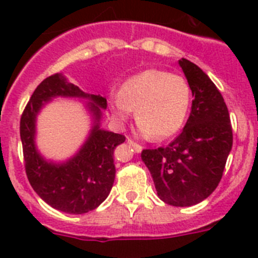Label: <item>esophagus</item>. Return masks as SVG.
Instances as JSON below:
<instances>
[{
  "mask_svg": "<svg viewBox=\"0 0 258 258\" xmlns=\"http://www.w3.org/2000/svg\"><path fill=\"white\" fill-rule=\"evenodd\" d=\"M126 142H127V145L133 147L134 151H136V152H141V151H142V147H141L140 145H137V143L133 142V141H132V140H129V138H127V140H126Z\"/></svg>",
  "mask_w": 258,
  "mask_h": 258,
  "instance_id": "34e87169",
  "label": "esophagus"
}]
</instances>
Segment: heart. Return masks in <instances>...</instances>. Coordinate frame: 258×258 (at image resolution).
<instances>
[{
    "label": "heart",
    "instance_id": "obj_1",
    "mask_svg": "<svg viewBox=\"0 0 258 258\" xmlns=\"http://www.w3.org/2000/svg\"><path fill=\"white\" fill-rule=\"evenodd\" d=\"M108 104L113 117L122 122L137 109L138 132L163 141L174 136L186 122L191 104L187 80L168 71L147 70L127 79Z\"/></svg>",
    "mask_w": 258,
    "mask_h": 258
}]
</instances>
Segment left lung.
I'll return each instance as SVG.
<instances>
[{"instance_id": "1", "label": "left lung", "mask_w": 258, "mask_h": 258, "mask_svg": "<svg viewBox=\"0 0 258 258\" xmlns=\"http://www.w3.org/2000/svg\"><path fill=\"white\" fill-rule=\"evenodd\" d=\"M194 101L183 131L170 145L143 150L141 157L157 197L173 207L203 202L220 183L232 147L229 111L212 80L197 64L179 59Z\"/></svg>"}]
</instances>
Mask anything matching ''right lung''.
<instances>
[{"label": "right lung", "instance_id": "right-lung-1", "mask_svg": "<svg viewBox=\"0 0 258 258\" xmlns=\"http://www.w3.org/2000/svg\"><path fill=\"white\" fill-rule=\"evenodd\" d=\"M55 97L85 100L83 104L92 121L83 145L63 162L46 159L35 143L37 116ZM106 108V98L83 92L63 74L45 79L32 94L20 118L26 173L38 197L54 209L70 214L88 213L108 197L116 173L113 150L124 142L125 137L102 127Z\"/></svg>", "mask_w": 258, "mask_h": 258}]
</instances>
